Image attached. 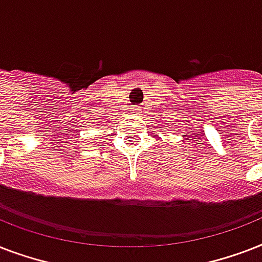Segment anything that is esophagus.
<instances>
[{"instance_id":"34e87169","label":"esophagus","mask_w":262,"mask_h":262,"mask_svg":"<svg viewBox=\"0 0 262 262\" xmlns=\"http://www.w3.org/2000/svg\"><path fill=\"white\" fill-rule=\"evenodd\" d=\"M133 111H137V108H133Z\"/></svg>"}]
</instances>
